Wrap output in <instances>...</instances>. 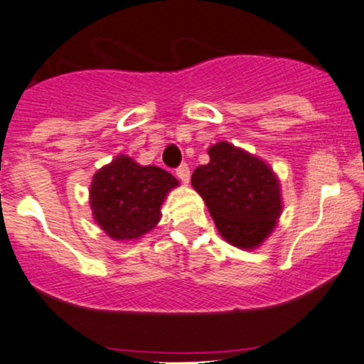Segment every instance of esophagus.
<instances>
[{
    "instance_id": "34e87169",
    "label": "esophagus",
    "mask_w": 364,
    "mask_h": 364,
    "mask_svg": "<svg viewBox=\"0 0 364 364\" xmlns=\"http://www.w3.org/2000/svg\"><path fill=\"white\" fill-rule=\"evenodd\" d=\"M176 173H177V177L181 178L183 183H187L188 178H191V168H188L187 164L178 165V167L176 168Z\"/></svg>"
}]
</instances>
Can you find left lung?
Wrapping results in <instances>:
<instances>
[{"label": "left lung", "mask_w": 364, "mask_h": 364, "mask_svg": "<svg viewBox=\"0 0 364 364\" xmlns=\"http://www.w3.org/2000/svg\"><path fill=\"white\" fill-rule=\"evenodd\" d=\"M209 157V164L193 171V188L228 242L242 249L257 247L281 214L276 176L262 160L228 141L210 147Z\"/></svg>", "instance_id": "left-lung-1"}]
</instances>
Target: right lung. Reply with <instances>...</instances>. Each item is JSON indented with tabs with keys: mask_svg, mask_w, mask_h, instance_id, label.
Here are the masks:
<instances>
[{
	"mask_svg": "<svg viewBox=\"0 0 364 364\" xmlns=\"http://www.w3.org/2000/svg\"><path fill=\"white\" fill-rule=\"evenodd\" d=\"M177 178L154 165L119 155L93 177L90 204L98 225L117 240L147 234L160 219V205Z\"/></svg>",
	"mask_w": 364,
	"mask_h": 364,
	"instance_id": "1",
	"label": "right lung"
}]
</instances>
